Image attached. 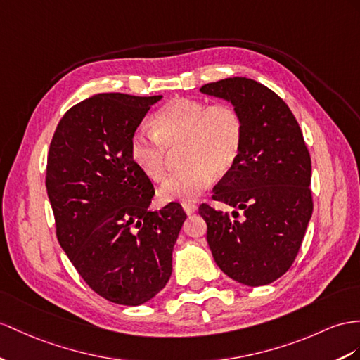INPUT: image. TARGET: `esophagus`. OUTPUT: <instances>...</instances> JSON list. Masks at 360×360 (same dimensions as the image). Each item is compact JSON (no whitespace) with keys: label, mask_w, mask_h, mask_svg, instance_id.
Returning <instances> with one entry per match:
<instances>
[{"label":"esophagus","mask_w":360,"mask_h":360,"mask_svg":"<svg viewBox=\"0 0 360 360\" xmlns=\"http://www.w3.org/2000/svg\"><path fill=\"white\" fill-rule=\"evenodd\" d=\"M182 208H184V211H186L187 214H193L196 211L198 207L195 204H187V202H186V204H182Z\"/></svg>","instance_id":"34e87169"}]
</instances>
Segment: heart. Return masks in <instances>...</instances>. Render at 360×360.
<instances>
[{"mask_svg":"<svg viewBox=\"0 0 360 360\" xmlns=\"http://www.w3.org/2000/svg\"><path fill=\"white\" fill-rule=\"evenodd\" d=\"M155 132L136 129L129 141V153L140 172L161 181L169 169L172 152H179L181 169L162 182L158 199L191 202L217 176L234 167L245 138L243 117L234 105H210L193 98H174L153 117Z\"/></svg>","mask_w":360,"mask_h":360,"instance_id":"heart-1","label":"heart"}]
</instances>
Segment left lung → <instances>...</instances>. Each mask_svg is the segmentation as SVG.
Masks as SVG:
<instances>
[{
  "label": "left lung",
  "mask_w": 360,
  "mask_h": 360,
  "mask_svg": "<svg viewBox=\"0 0 360 360\" xmlns=\"http://www.w3.org/2000/svg\"><path fill=\"white\" fill-rule=\"evenodd\" d=\"M200 92L231 101L245 123L238 160L213 188L214 200L243 217L199 207L211 254L229 278L251 288L269 284L289 271L311 217L310 153L297 118L268 86L229 77Z\"/></svg>",
  "instance_id": "obj_1"
}]
</instances>
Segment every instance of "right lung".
Returning a JSON list of instances; mask_svg holds the SVG:
<instances>
[{"label":"right lung","mask_w":360,"mask_h":360,"mask_svg":"<svg viewBox=\"0 0 360 360\" xmlns=\"http://www.w3.org/2000/svg\"><path fill=\"white\" fill-rule=\"evenodd\" d=\"M162 96H92L60 118L47 160L49 199L62 250L105 300L140 306L172 275V252L187 214L176 202L150 211L155 195L129 141Z\"/></svg>","instance_id":"obj_1"}]
</instances>
